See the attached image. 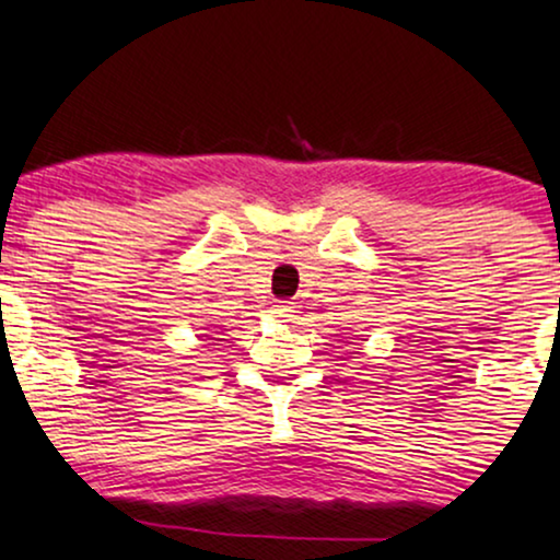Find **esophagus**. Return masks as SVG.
Here are the masks:
<instances>
[{
  "label": "esophagus",
  "mask_w": 560,
  "mask_h": 560,
  "mask_svg": "<svg viewBox=\"0 0 560 560\" xmlns=\"http://www.w3.org/2000/svg\"><path fill=\"white\" fill-rule=\"evenodd\" d=\"M292 313H294L292 302H273V305H271V316L279 318V320H289V318H292Z\"/></svg>",
  "instance_id": "obj_1"
}]
</instances>
